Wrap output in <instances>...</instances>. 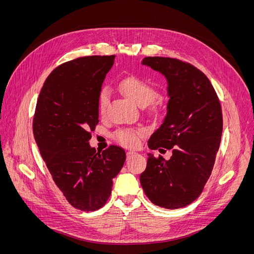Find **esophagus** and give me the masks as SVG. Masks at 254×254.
<instances>
[{
  "instance_id": "esophagus-1",
  "label": "esophagus",
  "mask_w": 254,
  "mask_h": 254,
  "mask_svg": "<svg viewBox=\"0 0 254 254\" xmlns=\"http://www.w3.org/2000/svg\"><path fill=\"white\" fill-rule=\"evenodd\" d=\"M134 155H136V152L135 151H133V150H128L127 152H126V156H127V159H129V158H131L132 156H134Z\"/></svg>"
}]
</instances>
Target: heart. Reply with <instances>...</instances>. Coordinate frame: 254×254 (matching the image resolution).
I'll return each mask as SVG.
<instances>
[{"label": "heart", "mask_w": 254, "mask_h": 254, "mask_svg": "<svg viewBox=\"0 0 254 254\" xmlns=\"http://www.w3.org/2000/svg\"><path fill=\"white\" fill-rule=\"evenodd\" d=\"M118 86L120 90L124 93L130 101L141 107L148 105L152 102L158 94L156 87L139 76L129 75L126 77H123ZM109 101V92L106 88H103L97 95V107L101 114H104L108 105ZM158 104L152 105V109H158ZM145 135V130L143 128H120L113 133L114 139L117 140L121 145L125 147L132 148L140 144L141 139Z\"/></svg>", "instance_id": "1"}]
</instances>
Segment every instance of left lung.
<instances>
[{
	"instance_id": "1",
	"label": "left lung",
	"mask_w": 254,
	"mask_h": 254,
	"mask_svg": "<svg viewBox=\"0 0 254 254\" xmlns=\"http://www.w3.org/2000/svg\"><path fill=\"white\" fill-rule=\"evenodd\" d=\"M142 64L165 76L170 96L148 147L173 155L166 161L148 153L140 182L153 204L179 209L198 198L210 178L221 140V106L209 78L193 64L170 57H145Z\"/></svg>"
}]
</instances>
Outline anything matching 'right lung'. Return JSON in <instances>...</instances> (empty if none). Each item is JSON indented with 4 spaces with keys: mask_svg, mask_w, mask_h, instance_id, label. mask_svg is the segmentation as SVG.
<instances>
[{
    "mask_svg": "<svg viewBox=\"0 0 254 254\" xmlns=\"http://www.w3.org/2000/svg\"><path fill=\"white\" fill-rule=\"evenodd\" d=\"M114 58L79 57L54 68L34 114L35 140L54 182L71 205L84 212L104 206L126 160L119 146L96 151L89 145L98 123L97 95Z\"/></svg>",
    "mask_w": 254,
    "mask_h": 254,
    "instance_id": "obj_1",
    "label": "right lung"
}]
</instances>
